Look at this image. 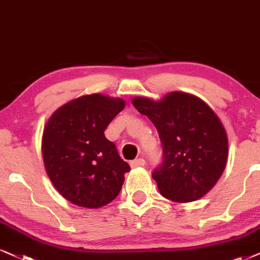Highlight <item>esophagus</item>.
Masks as SVG:
<instances>
[{"label":"esophagus","instance_id":"34e87169","mask_svg":"<svg viewBox=\"0 0 260 260\" xmlns=\"http://www.w3.org/2000/svg\"><path fill=\"white\" fill-rule=\"evenodd\" d=\"M131 168H140V166H145L146 165V160L142 159V158H139V159H135L133 160V161L130 162Z\"/></svg>","mask_w":260,"mask_h":260}]
</instances>
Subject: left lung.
I'll list each match as a JSON object with an SVG mask.
<instances>
[{
    "label": "left lung",
    "instance_id": "left-lung-1",
    "mask_svg": "<svg viewBox=\"0 0 260 260\" xmlns=\"http://www.w3.org/2000/svg\"><path fill=\"white\" fill-rule=\"evenodd\" d=\"M133 105L158 130L162 162L154 170L160 194L176 203L203 198L222 176L228 136L222 121L198 96L172 91L161 100L134 98Z\"/></svg>",
    "mask_w": 260,
    "mask_h": 260
}]
</instances>
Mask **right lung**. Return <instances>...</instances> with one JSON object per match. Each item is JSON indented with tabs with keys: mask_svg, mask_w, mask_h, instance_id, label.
<instances>
[{
	"mask_svg": "<svg viewBox=\"0 0 260 260\" xmlns=\"http://www.w3.org/2000/svg\"><path fill=\"white\" fill-rule=\"evenodd\" d=\"M124 107L121 99L84 95L57 108L48 119L42 136L44 168L70 203L99 208L119 194L130 166L104 131Z\"/></svg>",
	"mask_w": 260,
	"mask_h": 260,
	"instance_id": "right-lung-1",
	"label": "right lung"
}]
</instances>
